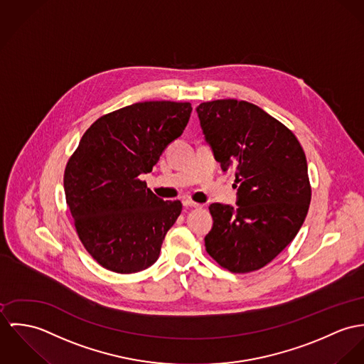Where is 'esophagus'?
Returning a JSON list of instances; mask_svg holds the SVG:
<instances>
[{"mask_svg": "<svg viewBox=\"0 0 364 364\" xmlns=\"http://www.w3.org/2000/svg\"><path fill=\"white\" fill-rule=\"evenodd\" d=\"M183 205L187 208H201L202 205L197 202L191 201V200H183Z\"/></svg>", "mask_w": 364, "mask_h": 364, "instance_id": "esophagus-1", "label": "esophagus"}]
</instances>
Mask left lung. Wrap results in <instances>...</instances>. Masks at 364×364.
I'll use <instances>...</instances> for the list:
<instances>
[{"mask_svg": "<svg viewBox=\"0 0 364 364\" xmlns=\"http://www.w3.org/2000/svg\"><path fill=\"white\" fill-rule=\"evenodd\" d=\"M202 134L223 170L236 171V206L210 203L209 255L232 272L271 262L300 230L311 200L307 161L290 129L236 99L197 107Z\"/></svg>", "mask_w": 364, "mask_h": 364, "instance_id": "1", "label": "left lung"}]
</instances>
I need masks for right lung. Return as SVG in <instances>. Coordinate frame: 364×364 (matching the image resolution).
<instances>
[{
    "label": "right lung",
    "mask_w": 364,
    "mask_h": 364,
    "mask_svg": "<svg viewBox=\"0 0 364 364\" xmlns=\"http://www.w3.org/2000/svg\"><path fill=\"white\" fill-rule=\"evenodd\" d=\"M190 103L142 102L93 122L64 173L65 198L87 252L106 269L134 274L156 262L181 202L156 197L141 174L187 127Z\"/></svg>",
    "instance_id": "add662e5"
}]
</instances>
